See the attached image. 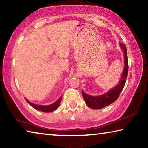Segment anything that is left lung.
Returning <instances> with one entry per match:
<instances>
[{
    "instance_id": "left-lung-1",
    "label": "left lung",
    "mask_w": 148,
    "mask_h": 148,
    "mask_svg": "<svg viewBox=\"0 0 148 148\" xmlns=\"http://www.w3.org/2000/svg\"><path fill=\"white\" fill-rule=\"evenodd\" d=\"M121 49L123 50L124 53V62L125 67L123 72L121 76V79L119 82V84L113 89L108 91L106 93L99 95V96H91L82 91V95L84 99L87 106L92 109H101L102 108L108 106L109 104L113 103L118 98L121 91L123 89L124 86L126 82V79L128 75V58H127V48L123 44H120Z\"/></svg>"
}]
</instances>
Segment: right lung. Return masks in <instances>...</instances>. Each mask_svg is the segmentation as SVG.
<instances>
[{
    "instance_id": "obj_1",
    "label": "right lung",
    "mask_w": 148,
    "mask_h": 148,
    "mask_svg": "<svg viewBox=\"0 0 148 148\" xmlns=\"http://www.w3.org/2000/svg\"><path fill=\"white\" fill-rule=\"evenodd\" d=\"M61 99H62V96L60 97V98L57 100L56 102H55L54 103L50 104V105H47V106H42V105H37V104H34L33 103H32V102H29L28 100H26V101L28 102V103L31 105L32 107H33L34 108L36 109L39 110V111H42V112H53L54 110H56L57 108L59 107V104H60V102H61Z\"/></svg>"
}]
</instances>
